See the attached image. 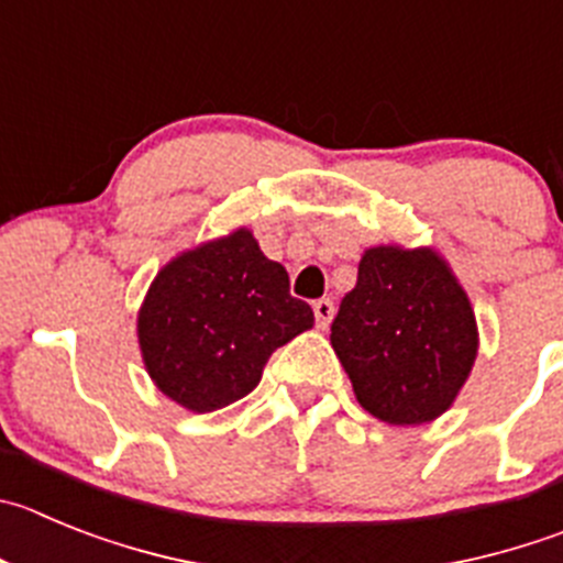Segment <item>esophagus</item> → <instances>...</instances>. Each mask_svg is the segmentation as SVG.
<instances>
[{"label":"esophagus","mask_w":563,"mask_h":563,"mask_svg":"<svg viewBox=\"0 0 563 563\" xmlns=\"http://www.w3.org/2000/svg\"><path fill=\"white\" fill-rule=\"evenodd\" d=\"M333 313H335V308H333V302H330V299H317V302H313V317H317V328L328 330Z\"/></svg>","instance_id":"esophagus-1"}]
</instances>
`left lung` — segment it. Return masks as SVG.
Returning <instances> with one entry per match:
<instances>
[{
	"mask_svg": "<svg viewBox=\"0 0 563 563\" xmlns=\"http://www.w3.org/2000/svg\"><path fill=\"white\" fill-rule=\"evenodd\" d=\"M330 344L364 411L388 424L433 422L477 358V322L448 257L433 246L364 250Z\"/></svg>",
	"mask_w": 563,
	"mask_h": 563,
	"instance_id": "1",
	"label": "left lung"
}]
</instances>
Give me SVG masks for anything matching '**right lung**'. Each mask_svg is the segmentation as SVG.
I'll list each match as a JSON object with an SVG mask.
<instances>
[{
    "label": "right lung",
    "instance_id": "right-lung-1",
    "mask_svg": "<svg viewBox=\"0 0 563 563\" xmlns=\"http://www.w3.org/2000/svg\"><path fill=\"white\" fill-rule=\"evenodd\" d=\"M311 328V306L288 294V272L261 252L250 228L172 257L135 324L146 375L194 413L246 397L277 346Z\"/></svg>",
    "mask_w": 563,
    "mask_h": 563
}]
</instances>
